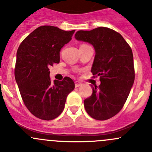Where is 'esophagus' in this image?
Listing matches in <instances>:
<instances>
[{
	"label": "esophagus",
	"instance_id": "1",
	"mask_svg": "<svg viewBox=\"0 0 152 152\" xmlns=\"http://www.w3.org/2000/svg\"><path fill=\"white\" fill-rule=\"evenodd\" d=\"M82 84L81 83V82H75V87H80L81 85H82Z\"/></svg>",
	"mask_w": 152,
	"mask_h": 152
}]
</instances>
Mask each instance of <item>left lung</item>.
Here are the masks:
<instances>
[{
  "label": "left lung",
  "instance_id": "8db88e82",
  "mask_svg": "<svg viewBox=\"0 0 152 152\" xmlns=\"http://www.w3.org/2000/svg\"><path fill=\"white\" fill-rule=\"evenodd\" d=\"M75 38L93 45L96 55L91 72L101 81L84 101L86 112L96 120L111 118L123 108L134 83L131 47L118 32L106 27L78 31Z\"/></svg>",
  "mask_w": 152,
  "mask_h": 152
}]
</instances>
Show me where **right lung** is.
<instances>
[{
	"instance_id": "add662e5",
	"label": "right lung",
	"mask_w": 152,
	"mask_h": 152,
	"mask_svg": "<svg viewBox=\"0 0 152 152\" xmlns=\"http://www.w3.org/2000/svg\"><path fill=\"white\" fill-rule=\"evenodd\" d=\"M74 32L42 26L28 35L18 48L15 80L24 104L38 118H57L65 108L67 95L75 88L70 77L52 83L49 76V67L59 63L61 48L71 40Z\"/></svg>"
}]
</instances>
